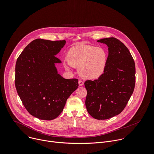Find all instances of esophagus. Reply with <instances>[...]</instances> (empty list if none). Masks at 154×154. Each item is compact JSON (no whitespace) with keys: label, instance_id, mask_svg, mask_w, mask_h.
<instances>
[{"label":"esophagus","instance_id":"34e87169","mask_svg":"<svg viewBox=\"0 0 154 154\" xmlns=\"http://www.w3.org/2000/svg\"><path fill=\"white\" fill-rule=\"evenodd\" d=\"M84 84V82L82 80H79V86H83Z\"/></svg>","mask_w":154,"mask_h":154}]
</instances>
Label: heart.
Returning a JSON list of instances; mask_svg holds the SVG:
<instances>
[{
  "label": "heart",
  "instance_id": "1",
  "mask_svg": "<svg viewBox=\"0 0 154 154\" xmlns=\"http://www.w3.org/2000/svg\"><path fill=\"white\" fill-rule=\"evenodd\" d=\"M68 62L64 63V67L69 69V64L78 68L81 77L86 79H97L105 72L108 55L103 47L89 45H78L70 48L66 55Z\"/></svg>",
  "mask_w": 154,
  "mask_h": 154
}]
</instances>
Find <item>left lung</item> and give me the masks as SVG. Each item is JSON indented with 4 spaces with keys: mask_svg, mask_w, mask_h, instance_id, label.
<instances>
[{
    "mask_svg": "<svg viewBox=\"0 0 154 154\" xmlns=\"http://www.w3.org/2000/svg\"><path fill=\"white\" fill-rule=\"evenodd\" d=\"M97 42L108 46V60L104 74L97 80H86L85 105L88 113L99 120L122 112L132 94L135 84V64L128 49L115 38Z\"/></svg>",
    "mask_w": 154,
    "mask_h": 154,
    "instance_id": "left-lung-1",
    "label": "left lung"
}]
</instances>
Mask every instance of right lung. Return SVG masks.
Segmentation results:
<instances>
[{
  "label": "right lung",
  "instance_id": "add662e5",
  "mask_svg": "<svg viewBox=\"0 0 154 154\" xmlns=\"http://www.w3.org/2000/svg\"><path fill=\"white\" fill-rule=\"evenodd\" d=\"M66 41L36 39L17 59L15 86L29 113L42 120H52L63 112L68 98L77 89L78 79H66L58 74L55 56Z\"/></svg>",
  "mask_w": 154,
  "mask_h": 154
}]
</instances>
